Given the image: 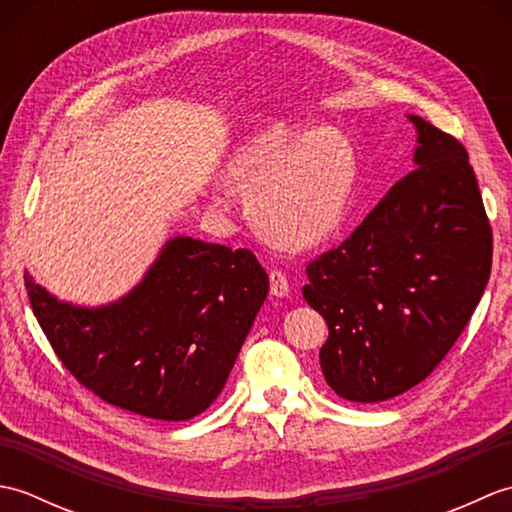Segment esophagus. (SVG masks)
I'll return each instance as SVG.
<instances>
[{
	"instance_id": "1",
	"label": "esophagus",
	"mask_w": 512,
	"mask_h": 512,
	"mask_svg": "<svg viewBox=\"0 0 512 512\" xmlns=\"http://www.w3.org/2000/svg\"><path fill=\"white\" fill-rule=\"evenodd\" d=\"M288 279L286 275L281 273V270H270V295L277 297V299H284L288 297Z\"/></svg>"
}]
</instances>
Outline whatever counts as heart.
I'll return each mask as SVG.
<instances>
[{"label":"heart","mask_w":512,"mask_h":512,"mask_svg":"<svg viewBox=\"0 0 512 512\" xmlns=\"http://www.w3.org/2000/svg\"><path fill=\"white\" fill-rule=\"evenodd\" d=\"M235 189L253 195L257 226L292 250H310L341 231L350 213L358 156L334 127L299 129L273 121L239 143L224 165ZM226 211L224 195H213Z\"/></svg>","instance_id":"heart-1"}]
</instances>
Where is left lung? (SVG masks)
Returning <instances> with one entry per match:
<instances>
[{
	"mask_svg": "<svg viewBox=\"0 0 512 512\" xmlns=\"http://www.w3.org/2000/svg\"><path fill=\"white\" fill-rule=\"evenodd\" d=\"M413 169L345 242L308 264L328 323L321 372L345 400L405 394L458 341L491 277L493 233L466 149L420 116Z\"/></svg>",
	"mask_w": 512,
	"mask_h": 512,
	"instance_id": "8db88e82",
	"label": "left lung"
}]
</instances>
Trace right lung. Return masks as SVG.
Returning a JSON list of instances; mask_svg holds the SVG:
<instances>
[{"mask_svg":"<svg viewBox=\"0 0 512 512\" xmlns=\"http://www.w3.org/2000/svg\"><path fill=\"white\" fill-rule=\"evenodd\" d=\"M32 312L83 387L154 420H191L220 396L268 295L246 248L169 237L121 299L103 306L54 297L26 273Z\"/></svg>","mask_w":512,"mask_h":512,"instance_id":"right-lung-1","label":"right lung"}]
</instances>
